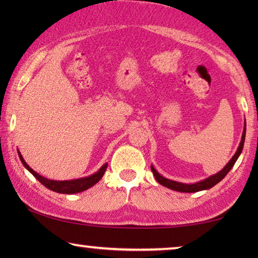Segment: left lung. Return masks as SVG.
Returning a JSON list of instances; mask_svg holds the SVG:
<instances>
[{
	"label": "left lung",
	"mask_w": 258,
	"mask_h": 258,
	"mask_svg": "<svg viewBox=\"0 0 258 258\" xmlns=\"http://www.w3.org/2000/svg\"><path fill=\"white\" fill-rule=\"evenodd\" d=\"M244 137H246V126H244V130H243V133H242L241 142H240L238 150L234 154V156L232 157V159L229 161L228 165H226L221 172H218L217 174H215V175H213V176H209L208 178H206V180H204L202 182L195 183V184H184V183L171 181V180H167V178L163 177L160 175V174L157 173V171L154 167H152V166H151V171H152V173H154L157 182L160 183L161 185L168 187V189L175 190V191H178V192H197V191L211 189L212 186H214L215 184H217L218 182L223 180V178L226 176V174H228L231 171V168L233 167L234 163L237 161L238 157L240 156V154H241V151H242L243 143H244Z\"/></svg>",
	"instance_id": "left-lung-1"
}]
</instances>
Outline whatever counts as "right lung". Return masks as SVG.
<instances>
[{
    "instance_id": "obj_1",
    "label": "right lung",
    "mask_w": 258,
    "mask_h": 258,
    "mask_svg": "<svg viewBox=\"0 0 258 258\" xmlns=\"http://www.w3.org/2000/svg\"><path fill=\"white\" fill-rule=\"evenodd\" d=\"M18 155L20 157L21 163L24 164L25 167L27 168L28 171L32 173L33 175L36 177L43 185L46 186L47 189H50L52 191L59 192V194H69V195L77 194V192L84 191L86 189H89V187L93 186L95 183H98L100 180H101L104 172H106V169H107V166H108V164H104L97 173L89 177L78 178V180H72V181H52V180H47V178L43 177L41 175H38L36 172H34L33 169L27 165V163L24 160L23 156L20 155V152H18Z\"/></svg>"
}]
</instances>
